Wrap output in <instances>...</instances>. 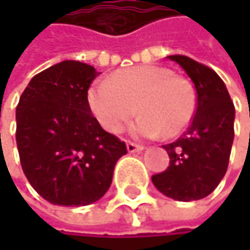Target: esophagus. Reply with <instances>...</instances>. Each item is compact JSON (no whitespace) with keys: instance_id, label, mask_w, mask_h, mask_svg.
I'll list each match as a JSON object with an SVG mask.
<instances>
[{"instance_id":"esophagus-1","label":"esophagus","mask_w":250,"mask_h":250,"mask_svg":"<svg viewBox=\"0 0 250 250\" xmlns=\"http://www.w3.org/2000/svg\"><path fill=\"white\" fill-rule=\"evenodd\" d=\"M127 150L130 153H134V152H142L143 150V146L142 145H137L134 142H127Z\"/></svg>"}]
</instances>
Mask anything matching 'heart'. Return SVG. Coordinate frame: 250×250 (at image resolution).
Instances as JSON below:
<instances>
[{
    "label": "heart",
    "mask_w": 250,
    "mask_h": 250,
    "mask_svg": "<svg viewBox=\"0 0 250 250\" xmlns=\"http://www.w3.org/2000/svg\"><path fill=\"white\" fill-rule=\"evenodd\" d=\"M88 105L94 117L107 131L119 134L136 116H142L133 131L155 137L179 134L194 117L197 98L192 85L169 69L143 65L122 69L100 81L88 91Z\"/></svg>",
    "instance_id": "heart-1"
}]
</instances>
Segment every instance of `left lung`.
<instances>
[{
  "label": "left lung",
  "mask_w": 250,
  "mask_h": 250,
  "mask_svg": "<svg viewBox=\"0 0 250 250\" xmlns=\"http://www.w3.org/2000/svg\"><path fill=\"white\" fill-rule=\"evenodd\" d=\"M194 82L197 108L187 131L162 147L169 167L152 175L155 187L178 201L211 194L223 179L234 137V105L225 82L211 68L184 55L168 56Z\"/></svg>",
  "instance_id": "1"
}]
</instances>
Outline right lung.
Here are the masks:
<instances>
[{"label": "right lung", "mask_w": 250, "mask_h": 250, "mask_svg": "<svg viewBox=\"0 0 250 250\" xmlns=\"http://www.w3.org/2000/svg\"><path fill=\"white\" fill-rule=\"evenodd\" d=\"M94 66L63 61L33 76L16 110L20 164L50 204L79 207L110 188L125 142L105 131L88 105Z\"/></svg>", "instance_id": "1"}]
</instances>
